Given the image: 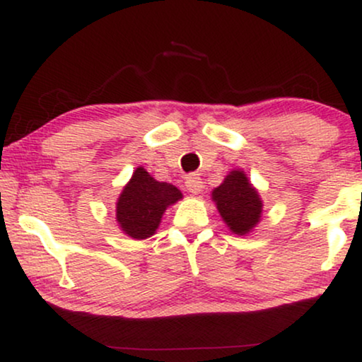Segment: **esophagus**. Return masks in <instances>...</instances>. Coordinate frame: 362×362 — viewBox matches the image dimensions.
Wrapping results in <instances>:
<instances>
[{"instance_id":"1","label":"esophagus","mask_w":362,"mask_h":362,"mask_svg":"<svg viewBox=\"0 0 362 362\" xmlns=\"http://www.w3.org/2000/svg\"><path fill=\"white\" fill-rule=\"evenodd\" d=\"M185 185H186V189L192 192V194H199V192L202 191V180L197 175L187 176Z\"/></svg>"}]
</instances>
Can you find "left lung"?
I'll return each instance as SVG.
<instances>
[{
	"label": "left lung",
	"instance_id": "1",
	"mask_svg": "<svg viewBox=\"0 0 362 362\" xmlns=\"http://www.w3.org/2000/svg\"><path fill=\"white\" fill-rule=\"evenodd\" d=\"M211 199L226 226L237 235L250 234L260 222L264 204L244 170L229 171L224 181L214 187Z\"/></svg>",
	"mask_w": 362,
	"mask_h": 362
}]
</instances>
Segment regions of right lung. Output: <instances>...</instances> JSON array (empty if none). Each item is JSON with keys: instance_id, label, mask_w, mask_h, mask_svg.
<instances>
[{"instance_id": "obj_1", "label": "right lung", "mask_w": 362, "mask_h": 362, "mask_svg": "<svg viewBox=\"0 0 362 362\" xmlns=\"http://www.w3.org/2000/svg\"><path fill=\"white\" fill-rule=\"evenodd\" d=\"M180 199L182 192L176 186L156 181L145 168L138 166L117 199V224L132 239H148L160 227L168 207Z\"/></svg>"}]
</instances>
